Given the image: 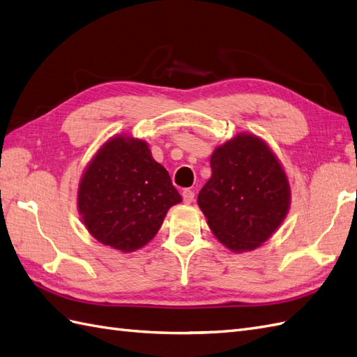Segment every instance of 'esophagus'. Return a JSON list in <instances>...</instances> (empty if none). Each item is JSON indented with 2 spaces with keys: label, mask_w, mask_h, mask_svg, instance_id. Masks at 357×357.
<instances>
[{
  "label": "esophagus",
  "mask_w": 357,
  "mask_h": 357,
  "mask_svg": "<svg viewBox=\"0 0 357 357\" xmlns=\"http://www.w3.org/2000/svg\"><path fill=\"white\" fill-rule=\"evenodd\" d=\"M182 199H184V204L190 205V204L195 200V193H193V191H191V190L185 188L184 191H182Z\"/></svg>",
  "instance_id": "34e87169"
}]
</instances>
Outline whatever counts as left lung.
<instances>
[{"label": "left lung", "instance_id": "1", "mask_svg": "<svg viewBox=\"0 0 357 357\" xmlns=\"http://www.w3.org/2000/svg\"><path fill=\"white\" fill-rule=\"evenodd\" d=\"M213 176L197 196L209 229L234 253L261 248L289 211L291 188L278 155L261 137L238 132L211 155Z\"/></svg>", "mask_w": 357, "mask_h": 357}]
</instances>
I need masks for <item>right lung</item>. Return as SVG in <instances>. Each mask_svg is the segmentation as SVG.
<instances>
[{"instance_id":"1","label":"right lung","mask_w":357,"mask_h":357,"mask_svg":"<svg viewBox=\"0 0 357 357\" xmlns=\"http://www.w3.org/2000/svg\"><path fill=\"white\" fill-rule=\"evenodd\" d=\"M182 202L149 144L116 134L100 144L81 175L77 208L96 241L122 253L148 244L169 209Z\"/></svg>"}]
</instances>
